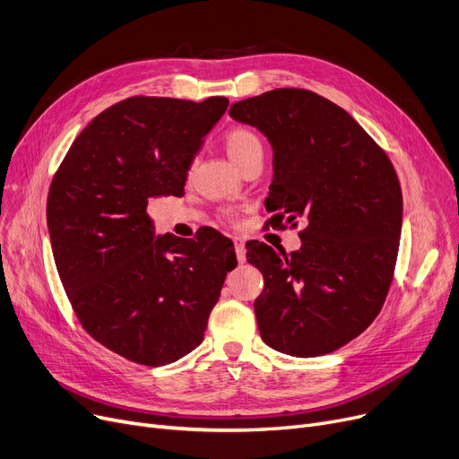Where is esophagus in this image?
<instances>
[{
  "label": "esophagus",
  "instance_id": "1",
  "mask_svg": "<svg viewBox=\"0 0 459 459\" xmlns=\"http://www.w3.org/2000/svg\"><path fill=\"white\" fill-rule=\"evenodd\" d=\"M232 242H234V251H236L238 262H239V264L246 262V246H244V239H242V238H234Z\"/></svg>",
  "mask_w": 459,
  "mask_h": 459
}]
</instances>
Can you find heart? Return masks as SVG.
<instances>
[{"mask_svg": "<svg viewBox=\"0 0 459 459\" xmlns=\"http://www.w3.org/2000/svg\"><path fill=\"white\" fill-rule=\"evenodd\" d=\"M225 151L229 154V158L238 165L242 167L249 158L262 154V141L260 137L249 130V128H242V126H236L232 130H229L225 134ZM227 220H234V213L227 212L225 213Z\"/></svg>", "mask_w": 459, "mask_h": 459, "instance_id": "obj_1", "label": "heart"}]
</instances>
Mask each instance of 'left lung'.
Returning <instances> with one entry per match:
<instances>
[{
    "instance_id": "8db88e82",
    "label": "left lung",
    "mask_w": 459,
    "mask_h": 459,
    "mask_svg": "<svg viewBox=\"0 0 459 459\" xmlns=\"http://www.w3.org/2000/svg\"><path fill=\"white\" fill-rule=\"evenodd\" d=\"M229 115L273 149L268 223H305L298 251L247 244V262L264 275L255 299L262 341L294 357L339 350L376 320L393 282L402 232L394 167L348 111L307 89H273Z\"/></svg>"
}]
</instances>
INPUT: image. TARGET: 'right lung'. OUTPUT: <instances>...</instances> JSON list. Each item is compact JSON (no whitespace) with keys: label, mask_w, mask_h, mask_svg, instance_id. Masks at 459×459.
Here are the masks:
<instances>
[{"label":"right lung","mask_w":459,"mask_h":459,"mask_svg":"<svg viewBox=\"0 0 459 459\" xmlns=\"http://www.w3.org/2000/svg\"><path fill=\"white\" fill-rule=\"evenodd\" d=\"M225 96H132L74 139L48 193L56 266L83 329L108 350L163 367L195 350L236 253L229 238L156 236L151 199L180 197Z\"/></svg>","instance_id":"right-lung-1"}]
</instances>
